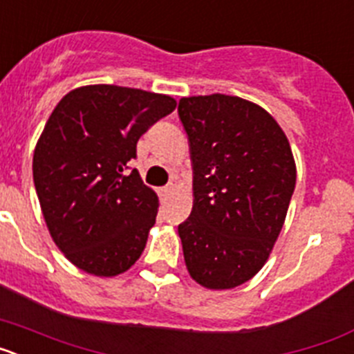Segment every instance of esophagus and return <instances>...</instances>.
I'll return each instance as SVG.
<instances>
[{"instance_id":"34e87169","label":"esophagus","mask_w":354,"mask_h":354,"mask_svg":"<svg viewBox=\"0 0 354 354\" xmlns=\"http://www.w3.org/2000/svg\"><path fill=\"white\" fill-rule=\"evenodd\" d=\"M171 189H174V186H165V187H161V189H159V193H161V196H167L168 193H171Z\"/></svg>"}]
</instances>
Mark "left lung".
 Listing matches in <instances>:
<instances>
[{"label":"left lung","instance_id":"1","mask_svg":"<svg viewBox=\"0 0 354 354\" xmlns=\"http://www.w3.org/2000/svg\"><path fill=\"white\" fill-rule=\"evenodd\" d=\"M193 209L179 225L184 262L211 290L248 282L270 259L296 186L289 140L264 108L223 93L183 97Z\"/></svg>","mask_w":354,"mask_h":354}]
</instances>
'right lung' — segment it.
Returning <instances> with one entry per match:
<instances>
[{"instance_id":"right-lung-1","label":"right lung","mask_w":354,"mask_h":354,"mask_svg":"<svg viewBox=\"0 0 354 354\" xmlns=\"http://www.w3.org/2000/svg\"><path fill=\"white\" fill-rule=\"evenodd\" d=\"M174 97L117 84L74 88L53 109L33 152V183L55 245L84 273L111 278L138 261L159 200L136 170L140 136Z\"/></svg>"}]
</instances>
